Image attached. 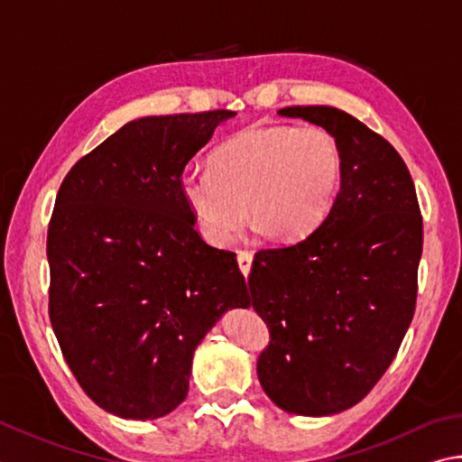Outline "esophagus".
I'll return each instance as SVG.
<instances>
[{
    "label": "esophagus",
    "instance_id": "esophagus-1",
    "mask_svg": "<svg viewBox=\"0 0 462 462\" xmlns=\"http://www.w3.org/2000/svg\"><path fill=\"white\" fill-rule=\"evenodd\" d=\"M236 258H238V266H240L242 274L248 276L250 268H253V260H254L253 253H248V250H240V253H238V256H236Z\"/></svg>",
    "mask_w": 462,
    "mask_h": 462
}]
</instances>
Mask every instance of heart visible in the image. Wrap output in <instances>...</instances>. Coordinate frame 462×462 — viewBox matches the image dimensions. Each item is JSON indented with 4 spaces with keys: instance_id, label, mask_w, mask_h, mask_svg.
Wrapping results in <instances>:
<instances>
[{
    "instance_id": "obj_1",
    "label": "heart",
    "mask_w": 462,
    "mask_h": 462,
    "mask_svg": "<svg viewBox=\"0 0 462 462\" xmlns=\"http://www.w3.org/2000/svg\"><path fill=\"white\" fill-rule=\"evenodd\" d=\"M341 175L331 133L315 125H253L214 151L212 167L183 171L180 191L209 245L228 246L248 212L260 232L297 240L331 212Z\"/></svg>"
}]
</instances>
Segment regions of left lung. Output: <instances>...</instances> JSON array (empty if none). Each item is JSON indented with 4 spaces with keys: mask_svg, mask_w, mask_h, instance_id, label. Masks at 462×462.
<instances>
[{
    "mask_svg": "<svg viewBox=\"0 0 462 462\" xmlns=\"http://www.w3.org/2000/svg\"><path fill=\"white\" fill-rule=\"evenodd\" d=\"M279 115L331 133L343 175L321 226L254 256L248 305L271 331L256 374L284 412L329 416L365 398L398 354L416 307L422 216L398 151L356 116L325 105Z\"/></svg>",
    "mask_w": 462,
    "mask_h": 462,
    "instance_id": "left-lung-1",
    "label": "left lung"
}]
</instances>
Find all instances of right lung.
<instances>
[{
	"label": "right lung",
	"mask_w": 462,
	"mask_h": 462,
	"mask_svg": "<svg viewBox=\"0 0 462 462\" xmlns=\"http://www.w3.org/2000/svg\"><path fill=\"white\" fill-rule=\"evenodd\" d=\"M234 115L131 121L58 189L50 321L82 390L115 416L178 408L199 341L228 309L248 307L236 254L199 238L180 191L183 167Z\"/></svg>",
	"instance_id": "1"
}]
</instances>
